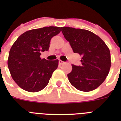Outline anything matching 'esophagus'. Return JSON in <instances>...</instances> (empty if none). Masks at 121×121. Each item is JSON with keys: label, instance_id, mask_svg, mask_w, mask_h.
I'll use <instances>...</instances> for the list:
<instances>
[{"label": "esophagus", "instance_id": "1", "mask_svg": "<svg viewBox=\"0 0 121 121\" xmlns=\"http://www.w3.org/2000/svg\"><path fill=\"white\" fill-rule=\"evenodd\" d=\"M64 63V61L61 60H59V64L60 65H62V64H63Z\"/></svg>", "mask_w": 121, "mask_h": 121}]
</instances>
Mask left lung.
<instances>
[{"label":"left lung","instance_id":"8db88e82","mask_svg":"<svg viewBox=\"0 0 121 121\" xmlns=\"http://www.w3.org/2000/svg\"><path fill=\"white\" fill-rule=\"evenodd\" d=\"M74 53L82 56L81 65H72L67 74L71 85L82 91H90L102 84L111 67L110 50L99 36L86 30L61 27Z\"/></svg>","mask_w":121,"mask_h":121}]
</instances>
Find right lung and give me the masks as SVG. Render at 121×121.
I'll return each instance as SVG.
<instances>
[{"label": "right lung", "mask_w": 121, "mask_h": 121, "mask_svg": "<svg viewBox=\"0 0 121 121\" xmlns=\"http://www.w3.org/2000/svg\"><path fill=\"white\" fill-rule=\"evenodd\" d=\"M60 32V27L47 26L28 31L19 36L9 53L8 66L11 75L21 88L37 92L48 84L58 59H41L42 51H48L51 38Z\"/></svg>", "instance_id": "add662e5"}]
</instances>
